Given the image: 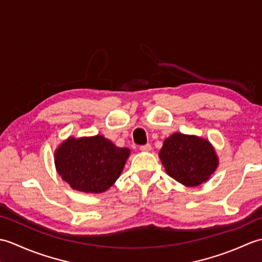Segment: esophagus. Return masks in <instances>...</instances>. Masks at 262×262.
<instances>
[{
    "label": "esophagus",
    "instance_id": "34e87169",
    "mask_svg": "<svg viewBox=\"0 0 262 262\" xmlns=\"http://www.w3.org/2000/svg\"><path fill=\"white\" fill-rule=\"evenodd\" d=\"M140 149L143 152H148V151H151V149H152V145H151V144H145V145H142L140 147Z\"/></svg>",
    "mask_w": 262,
    "mask_h": 262
}]
</instances>
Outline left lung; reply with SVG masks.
<instances>
[{"mask_svg":"<svg viewBox=\"0 0 262 262\" xmlns=\"http://www.w3.org/2000/svg\"><path fill=\"white\" fill-rule=\"evenodd\" d=\"M159 157L166 173L187 187L207 181L219 165L215 149L207 140L181 133L166 138Z\"/></svg>","mask_w":262,"mask_h":262,"instance_id":"left-lung-1","label":"left lung"}]
</instances>
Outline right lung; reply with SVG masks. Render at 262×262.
<instances>
[{
  "mask_svg": "<svg viewBox=\"0 0 262 262\" xmlns=\"http://www.w3.org/2000/svg\"><path fill=\"white\" fill-rule=\"evenodd\" d=\"M129 154L102 135L69 137L55 151V166L75 190L100 193L118 179Z\"/></svg>",
  "mask_w": 262,
  "mask_h": 262,
  "instance_id": "1",
  "label": "right lung"
}]
</instances>
